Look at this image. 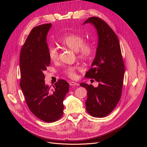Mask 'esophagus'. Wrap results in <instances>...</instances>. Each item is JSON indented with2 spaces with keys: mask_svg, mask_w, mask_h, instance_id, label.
<instances>
[{
  "mask_svg": "<svg viewBox=\"0 0 147 147\" xmlns=\"http://www.w3.org/2000/svg\"><path fill=\"white\" fill-rule=\"evenodd\" d=\"M69 84H70V86H78V85H79L78 83L75 82H73V81H71V82H69Z\"/></svg>",
  "mask_w": 147,
  "mask_h": 147,
  "instance_id": "obj_1",
  "label": "esophagus"
}]
</instances>
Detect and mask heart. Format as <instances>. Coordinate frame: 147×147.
Returning a JSON list of instances; mask_svg holds the SVG:
<instances>
[{"instance_id": "obj_1", "label": "heart", "mask_w": 147, "mask_h": 147, "mask_svg": "<svg viewBox=\"0 0 147 147\" xmlns=\"http://www.w3.org/2000/svg\"><path fill=\"white\" fill-rule=\"evenodd\" d=\"M59 43L64 47L76 51L77 56L84 60L90 58L94 51V46L89 39L78 34H67L63 36L59 40ZM48 56L52 61H56L59 59V52L55 47H50L48 51ZM80 70L79 66H68L63 70V73L68 77L75 79L77 77V71Z\"/></svg>"}]
</instances>
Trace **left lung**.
Instances as JSON below:
<instances>
[{"instance_id":"1","label":"left lung","mask_w":147,"mask_h":147,"mask_svg":"<svg viewBox=\"0 0 147 147\" xmlns=\"http://www.w3.org/2000/svg\"><path fill=\"white\" fill-rule=\"evenodd\" d=\"M88 23L95 27L99 38L96 56L86 77L95 79L99 85L96 88L84 82L80 85L87 90V112L95 117H103L120 99L124 64L118 38L109 26L97 17L88 18L84 24Z\"/></svg>"}]
</instances>
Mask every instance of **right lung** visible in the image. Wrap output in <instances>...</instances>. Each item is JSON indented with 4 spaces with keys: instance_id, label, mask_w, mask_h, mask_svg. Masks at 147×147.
Returning a JSON list of instances; mask_svg holds the SVG:
<instances>
[{
    "instance_id": "right-lung-1",
    "label": "right lung",
    "mask_w": 147,
    "mask_h": 147,
    "mask_svg": "<svg viewBox=\"0 0 147 147\" xmlns=\"http://www.w3.org/2000/svg\"><path fill=\"white\" fill-rule=\"evenodd\" d=\"M52 24H45L32 29L20 55V86L31 112L48 123L59 120L63 113V102L69 84L60 79L54 88L45 83L44 71L49 66L47 35Z\"/></svg>"
}]
</instances>
